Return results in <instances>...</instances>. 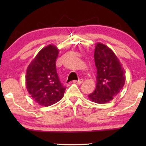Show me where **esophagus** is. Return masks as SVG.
<instances>
[{
  "mask_svg": "<svg viewBox=\"0 0 146 146\" xmlns=\"http://www.w3.org/2000/svg\"><path fill=\"white\" fill-rule=\"evenodd\" d=\"M83 79H80L78 80H74L73 82L76 84H82L83 82Z\"/></svg>",
  "mask_w": 146,
  "mask_h": 146,
  "instance_id": "esophagus-1",
  "label": "esophagus"
}]
</instances>
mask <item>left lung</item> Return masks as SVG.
Returning a JSON list of instances; mask_svg holds the SVG:
<instances>
[{"instance_id": "8db88e82", "label": "left lung", "mask_w": 146, "mask_h": 146, "mask_svg": "<svg viewBox=\"0 0 146 146\" xmlns=\"http://www.w3.org/2000/svg\"><path fill=\"white\" fill-rule=\"evenodd\" d=\"M94 56L97 68L96 86L88 98L94 102L102 104L112 100L121 90L125 72L114 52L106 45L97 43Z\"/></svg>"}]
</instances>
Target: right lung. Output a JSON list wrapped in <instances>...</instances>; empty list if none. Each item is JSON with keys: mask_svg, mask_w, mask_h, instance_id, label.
<instances>
[{"mask_svg": "<svg viewBox=\"0 0 146 146\" xmlns=\"http://www.w3.org/2000/svg\"><path fill=\"white\" fill-rule=\"evenodd\" d=\"M56 46L50 44L41 50L27 68L26 86L29 94L38 104L53 105L62 98L66 88L58 76Z\"/></svg>", "mask_w": 146, "mask_h": 146, "instance_id": "add662e5", "label": "right lung"}]
</instances>
